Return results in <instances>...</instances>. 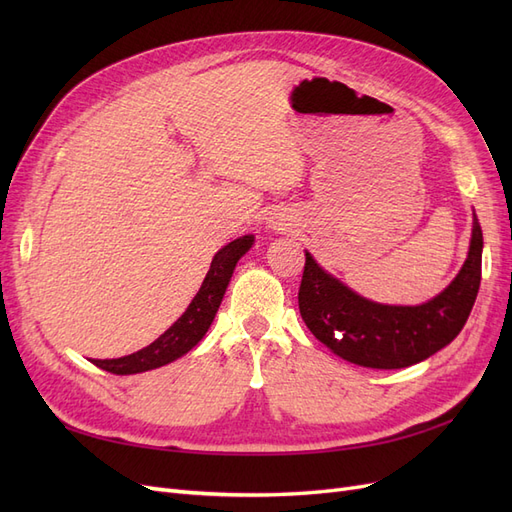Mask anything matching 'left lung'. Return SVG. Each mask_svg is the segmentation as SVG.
<instances>
[{
	"label": "left lung",
	"mask_w": 512,
	"mask_h": 512,
	"mask_svg": "<svg viewBox=\"0 0 512 512\" xmlns=\"http://www.w3.org/2000/svg\"><path fill=\"white\" fill-rule=\"evenodd\" d=\"M483 230L474 215L466 262L436 299L382 305L352 292L305 252L299 309L318 342L342 359L371 369H401L448 346L466 324L480 286Z\"/></svg>",
	"instance_id": "1"
}]
</instances>
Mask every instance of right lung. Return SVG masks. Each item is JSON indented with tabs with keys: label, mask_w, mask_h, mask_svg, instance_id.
Wrapping results in <instances>:
<instances>
[{
	"label": "right lung",
	"mask_w": 512,
	"mask_h": 512,
	"mask_svg": "<svg viewBox=\"0 0 512 512\" xmlns=\"http://www.w3.org/2000/svg\"><path fill=\"white\" fill-rule=\"evenodd\" d=\"M252 243H254V237L245 235L230 241L213 256L211 267L205 275V282L196 292V297L192 299L188 309H185L183 316L168 331H164V335H160L156 342L134 354L121 356V359H106V361L96 359L94 365L104 371H111V374H117V376H130V374H141V371L168 365L170 361L179 359V356H183L185 352H190L209 331L215 314H218V307L224 299V292L232 277V271H235L239 258L250 250Z\"/></svg>",
	"instance_id": "add662e5"
}]
</instances>
